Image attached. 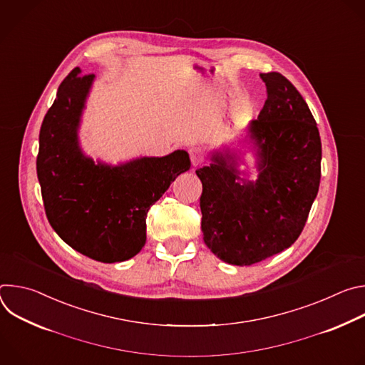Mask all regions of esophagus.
<instances>
[{"label": "esophagus", "instance_id": "obj_1", "mask_svg": "<svg viewBox=\"0 0 365 365\" xmlns=\"http://www.w3.org/2000/svg\"><path fill=\"white\" fill-rule=\"evenodd\" d=\"M189 154H190V162H192V166L196 168L199 166L203 160H205V153L200 147H193L189 150Z\"/></svg>", "mask_w": 365, "mask_h": 365}]
</instances>
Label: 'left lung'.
Instances as JSON below:
<instances>
[{"label":"left lung","instance_id":"obj_1","mask_svg":"<svg viewBox=\"0 0 365 365\" xmlns=\"http://www.w3.org/2000/svg\"><path fill=\"white\" fill-rule=\"evenodd\" d=\"M267 99L245 127L241 147L253 151L255 181L240 171L245 150L211 151L196 170L206 247L234 266H251L284 251L300 235L321 182L322 144L317 121L299 91L277 72L259 75Z\"/></svg>","mask_w":365,"mask_h":365}]
</instances>
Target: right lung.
Here are the masks:
<instances>
[{
	"label": "right lung",
	"instance_id": "obj_1",
	"mask_svg": "<svg viewBox=\"0 0 365 365\" xmlns=\"http://www.w3.org/2000/svg\"><path fill=\"white\" fill-rule=\"evenodd\" d=\"M93 81L75 68L61 83L40 128L37 178L56 234L96 262L120 263L141 251L150 206L190 169V159L185 150L118 165L86 155L79 128Z\"/></svg>",
	"mask_w": 365,
	"mask_h": 365
}]
</instances>
